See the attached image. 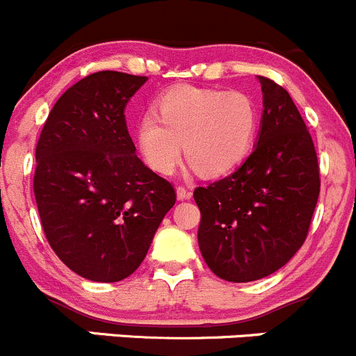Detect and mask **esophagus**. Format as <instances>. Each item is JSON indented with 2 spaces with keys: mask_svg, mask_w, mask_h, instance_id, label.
Returning <instances> with one entry per match:
<instances>
[{
  "mask_svg": "<svg viewBox=\"0 0 356 356\" xmlns=\"http://www.w3.org/2000/svg\"><path fill=\"white\" fill-rule=\"evenodd\" d=\"M175 195H177V200H189L193 196V193L189 191V189H186L184 186H179L177 189H175Z\"/></svg>",
  "mask_w": 356,
  "mask_h": 356,
  "instance_id": "obj_1",
  "label": "esophagus"
}]
</instances>
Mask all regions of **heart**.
Masks as SVG:
<instances>
[{"instance_id":"obj_1","label":"heart","mask_w":356,"mask_h":356,"mask_svg":"<svg viewBox=\"0 0 356 356\" xmlns=\"http://www.w3.org/2000/svg\"><path fill=\"white\" fill-rule=\"evenodd\" d=\"M257 124V105L248 95L181 86L158 98L156 113L139 118L136 141L146 165L158 174L170 175L184 152L201 175L220 177L248 156Z\"/></svg>"}]
</instances>
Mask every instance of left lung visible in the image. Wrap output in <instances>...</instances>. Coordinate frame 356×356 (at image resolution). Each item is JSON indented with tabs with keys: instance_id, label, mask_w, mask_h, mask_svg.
I'll use <instances>...</instances> for the list:
<instances>
[{
	"instance_id": "8db88e82",
	"label": "left lung",
	"mask_w": 356,
	"mask_h": 356,
	"mask_svg": "<svg viewBox=\"0 0 356 356\" xmlns=\"http://www.w3.org/2000/svg\"><path fill=\"white\" fill-rule=\"evenodd\" d=\"M260 131L227 177L195 189L198 245L217 277L251 282L274 274L305 243L321 193L317 153L289 92L260 77Z\"/></svg>"
}]
</instances>
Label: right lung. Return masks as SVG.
Here are the masks:
<instances>
[{
	"instance_id": "1",
	"label": "right lung",
	"mask_w": 356,
	"mask_h": 356,
	"mask_svg": "<svg viewBox=\"0 0 356 356\" xmlns=\"http://www.w3.org/2000/svg\"><path fill=\"white\" fill-rule=\"evenodd\" d=\"M148 77L103 70L67 89L35 148L34 195L46 239L75 274L117 282L141 265L175 204L138 155L125 106Z\"/></svg>"
}]
</instances>
